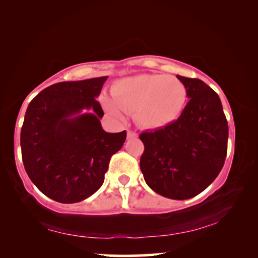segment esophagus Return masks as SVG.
Returning a JSON list of instances; mask_svg holds the SVG:
<instances>
[{
    "mask_svg": "<svg viewBox=\"0 0 258 258\" xmlns=\"http://www.w3.org/2000/svg\"><path fill=\"white\" fill-rule=\"evenodd\" d=\"M137 137H138V134L136 132H133V131H127V139H133Z\"/></svg>",
    "mask_w": 258,
    "mask_h": 258,
    "instance_id": "1",
    "label": "esophagus"
}]
</instances>
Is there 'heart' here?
<instances>
[{
    "label": "heart",
    "mask_w": 258,
    "mask_h": 258,
    "mask_svg": "<svg viewBox=\"0 0 258 258\" xmlns=\"http://www.w3.org/2000/svg\"><path fill=\"white\" fill-rule=\"evenodd\" d=\"M112 96L114 101L103 100L110 114L120 119L121 110L133 112L137 124L147 130L165 127L177 120L188 99L185 84L164 75L122 78L112 87Z\"/></svg>",
    "instance_id": "1"
}]
</instances>
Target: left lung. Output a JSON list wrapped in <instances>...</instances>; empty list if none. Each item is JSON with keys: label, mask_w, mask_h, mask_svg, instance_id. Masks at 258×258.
<instances>
[{"label": "left lung", "mask_w": 258, "mask_h": 258, "mask_svg": "<svg viewBox=\"0 0 258 258\" xmlns=\"http://www.w3.org/2000/svg\"><path fill=\"white\" fill-rule=\"evenodd\" d=\"M177 78L189 101L177 120L140 134L145 145L140 169L157 194L187 200L206 189L223 169L228 125L214 89L200 79Z\"/></svg>", "instance_id": "left-lung-1"}]
</instances>
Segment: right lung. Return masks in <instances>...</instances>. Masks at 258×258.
Segmentation results:
<instances>
[{"instance_id":"add662e5","label":"right lung","mask_w":258,"mask_h":258,"mask_svg":"<svg viewBox=\"0 0 258 258\" xmlns=\"http://www.w3.org/2000/svg\"><path fill=\"white\" fill-rule=\"evenodd\" d=\"M108 76L63 81L44 88L28 104L20 133L24 166L49 199L75 203L102 186L109 162L126 131L108 133L97 102Z\"/></svg>"}]
</instances>
